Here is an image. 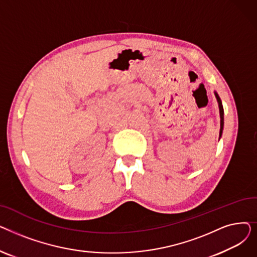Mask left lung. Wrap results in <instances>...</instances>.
Here are the masks:
<instances>
[{"mask_svg":"<svg viewBox=\"0 0 257 257\" xmlns=\"http://www.w3.org/2000/svg\"><path fill=\"white\" fill-rule=\"evenodd\" d=\"M214 96L217 98L218 104H219V111H220V118H221V128H220V139L222 137V133H223V128H224V109H223V105H222V101L219 97V94L217 93V91H214ZM219 139V140H220Z\"/></svg>","mask_w":257,"mask_h":257,"instance_id":"obj_1","label":"left lung"}]
</instances>
